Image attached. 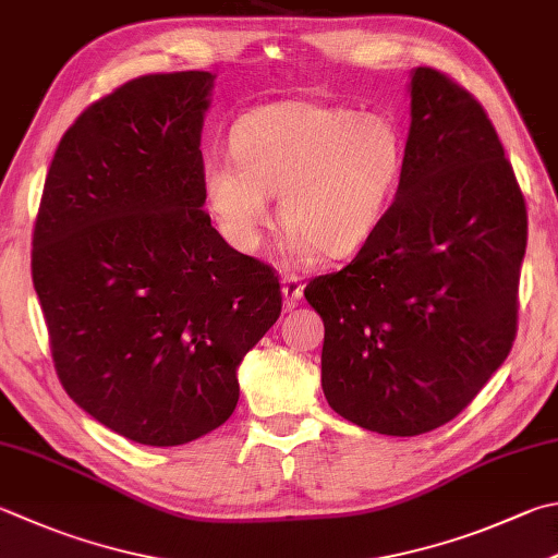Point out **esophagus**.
I'll return each instance as SVG.
<instances>
[{"instance_id": "esophagus-1", "label": "esophagus", "mask_w": 558, "mask_h": 558, "mask_svg": "<svg viewBox=\"0 0 558 558\" xmlns=\"http://www.w3.org/2000/svg\"><path fill=\"white\" fill-rule=\"evenodd\" d=\"M281 296H283V306H287L289 311H291L293 306H296V303H299L301 296H303V283H301V279L293 277V275L283 277V279H281Z\"/></svg>"}]
</instances>
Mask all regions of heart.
Listing matches in <instances>:
<instances>
[{"label":"heart","mask_w":558,"mask_h":558,"mask_svg":"<svg viewBox=\"0 0 558 558\" xmlns=\"http://www.w3.org/2000/svg\"><path fill=\"white\" fill-rule=\"evenodd\" d=\"M233 157L202 172L208 211L238 245L257 243L269 223V194L299 255L340 259L360 252L381 226L401 177L396 125L376 113L289 99L250 111L230 133Z\"/></svg>","instance_id":"1"}]
</instances>
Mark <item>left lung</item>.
I'll use <instances>...</instances> for the list:
<instances>
[{"instance_id": "left-lung-1", "label": "left lung", "mask_w": 558, "mask_h": 558, "mask_svg": "<svg viewBox=\"0 0 558 558\" xmlns=\"http://www.w3.org/2000/svg\"><path fill=\"white\" fill-rule=\"evenodd\" d=\"M393 204L356 257L313 279L323 393L364 429L415 437L457 417L514 340L527 208L481 104L442 72H410Z\"/></svg>"}]
</instances>
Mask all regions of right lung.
Returning <instances> with one entry per match:
<instances>
[{
    "instance_id": "1",
    "label": "right lung",
    "mask_w": 558,
    "mask_h": 558,
    "mask_svg": "<svg viewBox=\"0 0 558 558\" xmlns=\"http://www.w3.org/2000/svg\"><path fill=\"white\" fill-rule=\"evenodd\" d=\"M214 72L125 82L52 157L34 287L68 396L116 435L186 445L240 398L238 366L281 313L271 267L204 211L202 131Z\"/></svg>"
}]
</instances>
